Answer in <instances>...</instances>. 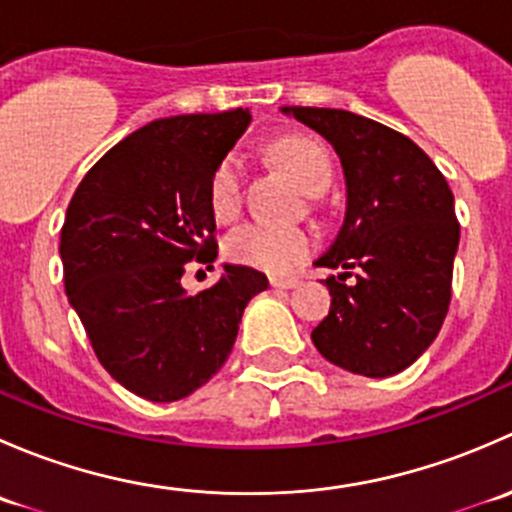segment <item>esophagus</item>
I'll return each mask as SVG.
<instances>
[{
  "label": "esophagus",
  "mask_w": 512,
  "mask_h": 512,
  "mask_svg": "<svg viewBox=\"0 0 512 512\" xmlns=\"http://www.w3.org/2000/svg\"><path fill=\"white\" fill-rule=\"evenodd\" d=\"M270 285H272V287H277V289H292V287H297V285H299V280H297V277H282V275H275V277H270Z\"/></svg>",
  "instance_id": "34e87169"
}]
</instances>
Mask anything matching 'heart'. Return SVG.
Segmentation results:
<instances>
[{
	"mask_svg": "<svg viewBox=\"0 0 512 512\" xmlns=\"http://www.w3.org/2000/svg\"><path fill=\"white\" fill-rule=\"evenodd\" d=\"M275 156L292 173V178L307 193L319 195L332 183V158L327 148L309 136H287L275 146ZM245 175L235 153L215 165L208 185L210 210L218 220L230 223L242 210ZM314 250V237L302 227H280L267 223H247L237 227L225 240V255L240 265L257 267L265 272H287Z\"/></svg>",
	"mask_w": 512,
	"mask_h": 512,
	"instance_id": "1",
	"label": "heart"
}]
</instances>
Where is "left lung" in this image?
Listing matches in <instances>:
<instances>
[{
	"mask_svg": "<svg viewBox=\"0 0 512 512\" xmlns=\"http://www.w3.org/2000/svg\"><path fill=\"white\" fill-rule=\"evenodd\" d=\"M327 138L347 180V215L314 265L329 314L312 329L319 354L352 374H399L431 347L451 304L461 225L441 170L411 138L342 108H282ZM354 276V283L346 277Z\"/></svg>",
	"mask_w": 512,
	"mask_h": 512,
	"instance_id": "obj_1",
	"label": "left lung"
}]
</instances>
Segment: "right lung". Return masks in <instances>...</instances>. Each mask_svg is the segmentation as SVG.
<instances>
[{
    "label": "right lung",
    "instance_id": "add662e5",
    "mask_svg": "<svg viewBox=\"0 0 512 512\" xmlns=\"http://www.w3.org/2000/svg\"><path fill=\"white\" fill-rule=\"evenodd\" d=\"M250 111L158 118L111 148L76 188L61 227L71 307L103 369L158 404L208 384L232 352L247 302L267 277L225 265L188 294L190 260L218 257L208 185L250 126Z\"/></svg>",
    "mask_w": 512,
    "mask_h": 512
}]
</instances>
